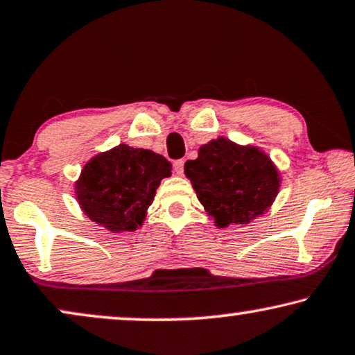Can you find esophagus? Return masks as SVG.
Segmentation results:
<instances>
[{
  "mask_svg": "<svg viewBox=\"0 0 355 355\" xmlns=\"http://www.w3.org/2000/svg\"><path fill=\"white\" fill-rule=\"evenodd\" d=\"M183 167H184L183 159H178V161L173 162V168H175V172L178 173V175H182L183 173Z\"/></svg>",
  "mask_w": 355,
  "mask_h": 355,
  "instance_id": "1",
  "label": "esophagus"
}]
</instances>
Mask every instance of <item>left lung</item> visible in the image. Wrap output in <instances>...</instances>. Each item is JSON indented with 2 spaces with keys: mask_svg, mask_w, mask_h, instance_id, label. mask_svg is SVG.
I'll list each match as a JSON object with an SVG mask.
<instances>
[{
  "mask_svg": "<svg viewBox=\"0 0 355 355\" xmlns=\"http://www.w3.org/2000/svg\"><path fill=\"white\" fill-rule=\"evenodd\" d=\"M184 173L217 227L249 223L262 216L279 188L278 172L267 154L227 138L202 144L198 159L184 164Z\"/></svg>",
  "mask_w": 355,
  "mask_h": 355,
  "instance_id": "obj_1",
  "label": "left lung"
}]
</instances>
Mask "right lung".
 I'll use <instances>...</instances> for the list:
<instances>
[{
	"instance_id": "1",
	"label": "right lung",
	"mask_w": 355,
	"mask_h": 355,
	"mask_svg": "<svg viewBox=\"0 0 355 355\" xmlns=\"http://www.w3.org/2000/svg\"><path fill=\"white\" fill-rule=\"evenodd\" d=\"M171 173L172 164L161 154L119 144L83 167L76 184L78 204L109 232H133L143 225L159 183Z\"/></svg>"
}]
</instances>
